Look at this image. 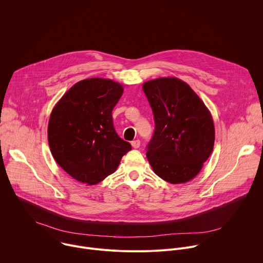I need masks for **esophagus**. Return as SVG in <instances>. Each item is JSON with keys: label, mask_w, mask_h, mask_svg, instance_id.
Here are the masks:
<instances>
[{"label": "esophagus", "mask_w": 263, "mask_h": 263, "mask_svg": "<svg viewBox=\"0 0 263 263\" xmlns=\"http://www.w3.org/2000/svg\"><path fill=\"white\" fill-rule=\"evenodd\" d=\"M131 144H132V146H133L134 148H138V147H139V145H140V140H139V139L133 140V141L131 142Z\"/></svg>", "instance_id": "34e87169"}]
</instances>
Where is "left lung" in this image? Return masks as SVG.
<instances>
[{
  "label": "left lung",
  "mask_w": 263,
  "mask_h": 263,
  "mask_svg": "<svg viewBox=\"0 0 263 263\" xmlns=\"http://www.w3.org/2000/svg\"><path fill=\"white\" fill-rule=\"evenodd\" d=\"M155 130L146 145L154 173L179 184L194 179L212 153L215 132L209 110L184 81L168 77L143 83Z\"/></svg>",
  "instance_id": "1"
}]
</instances>
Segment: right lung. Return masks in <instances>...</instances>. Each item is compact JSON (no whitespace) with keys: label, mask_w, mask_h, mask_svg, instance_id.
<instances>
[{"label":"right lung","mask_w":263,"mask_h":263,"mask_svg":"<svg viewBox=\"0 0 263 263\" xmlns=\"http://www.w3.org/2000/svg\"><path fill=\"white\" fill-rule=\"evenodd\" d=\"M123 86L91 78L72 85L52 110L48 126L51 153L69 176L87 185L114 174L132 148L116 132L112 110Z\"/></svg>","instance_id":"right-lung-1"}]
</instances>
